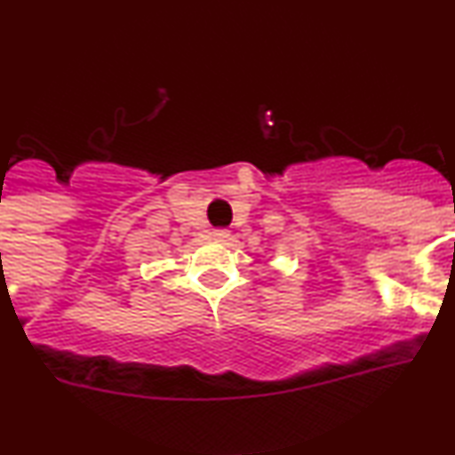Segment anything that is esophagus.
Returning a JSON list of instances; mask_svg holds the SVG:
<instances>
[{
	"instance_id": "obj_1",
	"label": "esophagus",
	"mask_w": 455,
	"mask_h": 455,
	"mask_svg": "<svg viewBox=\"0 0 455 455\" xmlns=\"http://www.w3.org/2000/svg\"><path fill=\"white\" fill-rule=\"evenodd\" d=\"M212 237L216 239V242H228V239H231V233H228L227 228H218V231L212 233Z\"/></svg>"
}]
</instances>
